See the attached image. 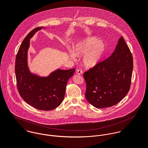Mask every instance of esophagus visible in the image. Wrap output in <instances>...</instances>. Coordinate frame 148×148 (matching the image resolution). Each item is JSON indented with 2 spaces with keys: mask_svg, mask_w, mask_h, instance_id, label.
Instances as JSON below:
<instances>
[{
  "mask_svg": "<svg viewBox=\"0 0 148 148\" xmlns=\"http://www.w3.org/2000/svg\"><path fill=\"white\" fill-rule=\"evenodd\" d=\"M83 73V71L82 69H78L77 71V74L78 75H82Z\"/></svg>",
  "mask_w": 148,
  "mask_h": 148,
  "instance_id": "34e87169",
  "label": "esophagus"
}]
</instances>
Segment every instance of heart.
Masks as SVG:
<instances>
[{
    "instance_id": "b5f03b06",
    "label": "heart",
    "mask_w": 148,
    "mask_h": 148,
    "mask_svg": "<svg viewBox=\"0 0 148 148\" xmlns=\"http://www.w3.org/2000/svg\"><path fill=\"white\" fill-rule=\"evenodd\" d=\"M106 51V44L95 37H89L77 42L74 46V51L69 49L68 54L70 58L75 60L76 56L84 55L83 63L88 68L95 66L99 63Z\"/></svg>"
}]
</instances>
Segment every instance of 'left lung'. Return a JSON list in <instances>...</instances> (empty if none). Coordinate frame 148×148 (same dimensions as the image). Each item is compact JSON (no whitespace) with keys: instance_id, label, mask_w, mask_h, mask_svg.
Listing matches in <instances>:
<instances>
[{"instance_id":"8db88e82","label":"left lung","mask_w":148,"mask_h":148,"mask_svg":"<svg viewBox=\"0 0 148 148\" xmlns=\"http://www.w3.org/2000/svg\"><path fill=\"white\" fill-rule=\"evenodd\" d=\"M133 66L132 55L121 36L111 56L84 72L87 101L97 108L119 103L130 89Z\"/></svg>"}]
</instances>
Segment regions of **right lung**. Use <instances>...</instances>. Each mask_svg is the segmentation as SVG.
Listing matches in <instances>:
<instances>
[{
    "label": "right lung",
    "mask_w": 148,
    "mask_h": 148,
    "mask_svg": "<svg viewBox=\"0 0 148 148\" xmlns=\"http://www.w3.org/2000/svg\"><path fill=\"white\" fill-rule=\"evenodd\" d=\"M42 27L32 30L24 38L17 53L15 61V75L17 87L22 99L29 105L42 110L56 108L63 102L67 82L75 69H58L47 77L32 73L27 63L29 40Z\"/></svg>",
    "instance_id": "1"
}]
</instances>
